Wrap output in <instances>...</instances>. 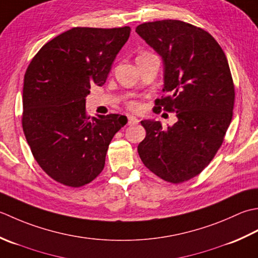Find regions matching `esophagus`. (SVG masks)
<instances>
[{
	"instance_id": "1",
	"label": "esophagus",
	"mask_w": 258,
	"mask_h": 258,
	"mask_svg": "<svg viewBox=\"0 0 258 258\" xmlns=\"http://www.w3.org/2000/svg\"><path fill=\"white\" fill-rule=\"evenodd\" d=\"M137 123H139V119H137L136 117H131V115H129V117H128V124L134 125V124H137Z\"/></svg>"
}]
</instances>
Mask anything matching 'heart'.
<instances>
[{
    "instance_id": "b5f03b06",
    "label": "heart",
    "mask_w": 258,
    "mask_h": 258,
    "mask_svg": "<svg viewBox=\"0 0 258 258\" xmlns=\"http://www.w3.org/2000/svg\"><path fill=\"white\" fill-rule=\"evenodd\" d=\"M147 54H150V53L143 52V53H140L138 56H144V55H147ZM127 108L130 110V111L140 112L141 110H143L144 106H143V103L139 101V100H130V101L127 102Z\"/></svg>"
}]
</instances>
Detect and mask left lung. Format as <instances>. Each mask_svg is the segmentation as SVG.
Here are the masks:
<instances>
[{
	"label": "left lung",
	"instance_id": "1",
	"mask_svg": "<svg viewBox=\"0 0 258 258\" xmlns=\"http://www.w3.org/2000/svg\"><path fill=\"white\" fill-rule=\"evenodd\" d=\"M136 32L164 60L166 96L156 99L155 108L178 118L167 128L141 121L146 137L138 154L161 179L187 181L213 160L232 121L235 86L228 61L207 31L179 20L146 22Z\"/></svg>",
	"mask_w": 258,
	"mask_h": 258
}]
</instances>
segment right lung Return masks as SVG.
I'll return each mask as SVG.
<instances>
[{"label":"right lung","instance_id":"1","mask_svg":"<svg viewBox=\"0 0 258 258\" xmlns=\"http://www.w3.org/2000/svg\"><path fill=\"white\" fill-rule=\"evenodd\" d=\"M130 26L73 28L49 41L24 75L22 127L31 152L46 175L82 187L100 175L113 136L127 123L120 114L91 118L86 97L107 80Z\"/></svg>","mask_w":258,"mask_h":258}]
</instances>
